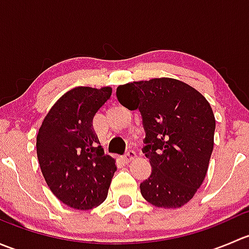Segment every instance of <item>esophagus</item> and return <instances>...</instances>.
Returning <instances> with one entry per match:
<instances>
[{
	"label": "esophagus",
	"mask_w": 249,
	"mask_h": 249,
	"mask_svg": "<svg viewBox=\"0 0 249 249\" xmlns=\"http://www.w3.org/2000/svg\"><path fill=\"white\" fill-rule=\"evenodd\" d=\"M136 157H137V154H136V152H135V150H127L124 158H125V160H126L127 162H130V161H132V160H134Z\"/></svg>",
	"instance_id": "1"
}]
</instances>
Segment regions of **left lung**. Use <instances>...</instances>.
Segmentation results:
<instances>
[{"label": "left lung", "mask_w": 249, "mask_h": 249, "mask_svg": "<svg viewBox=\"0 0 249 249\" xmlns=\"http://www.w3.org/2000/svg\"><path fill=\"white\" fill-rule=\"evenodd\" d=\"M117 97L142 115L143 152L153 169L140 185L142 196L157 207L184 206L201 187L214 144L208 101L187 83L165 77L119 85Z\"/></svg>", "instance_id": "obj_1"}]
</instances>
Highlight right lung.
Instances as JSON below:
<instances>
[{"instance_id": "obj_1", "label": "right lung", "mask_w": 249, "mask_h": 249, "mask_svg": "<svg viewBox=\"0 0 249 249\" xmlns=\"http://www.w3.org/2000/svg\"><path fill=\"white\" fill-rule=\"evenodd\" d=\"M112 88L77 87L62 95L37 135V158L53 194L69 207L91 210L106 200L115 159L105 154L92 127Z\"/></svg>"}]
</instances>
